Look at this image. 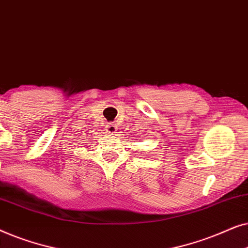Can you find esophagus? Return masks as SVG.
Masks as SVG:
<instances>
[{"label":"esophagus","mask_w":248,"mask_h":248,"mask_svg":"<svg viewBox=\"0 0 248 248\" xmlns=\"http://www.w3.org/2000/svg\"><path fill=\"white\" fill-rule=\"evenodd\" d=\"M107 131L109 132V133H116L117 131V125L114 124V123H110L107 125Z\"/></svg>","instance_id":"esophagus-1"}]
</instances>
